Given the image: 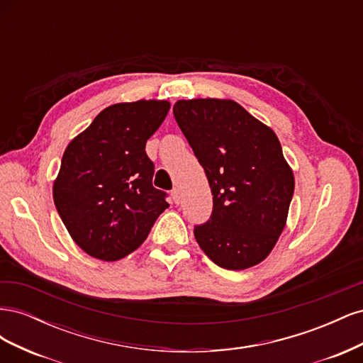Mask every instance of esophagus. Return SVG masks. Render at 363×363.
<instances>
[{
    "mask_svg": "<svg viewBox=\"0 0 363 363\" xmlns=\"http://www.w3.org/2000/svg\"><path fill=\"white\" fill-rule=\"evenodd\" d=\"M171 196H172V200H174L175 204H179V203L182 201V194H180V189H179V188H174V189L171 191Z\"/></svg>",
    "mask_w": 363,
    "mask_h": 363,
    "instance_id": "34e87169",
    "label": "esophagus"
}]
</instances>
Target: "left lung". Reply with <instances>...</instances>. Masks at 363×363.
Segmentation results:
<instances>
[{"mask_svg":"<svg viewBox=\"0 0 363 363\" xmlns=\"http://www.w3.org/2000/svg\"><path fill=\"white\" fill-rule=\"evenodd\" d=\"M172 112L213 195L196 242L221 268L257 265L283 232L295 186L276 133L232 100H180Z\"/></svg>","mask_w":363,"mask_h":363,"instance_id":"obj_1","label":"left lung"}]
</instances>
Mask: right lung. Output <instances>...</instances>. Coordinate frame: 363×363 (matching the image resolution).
<instances>
[{
    "label": "right lung",
    "instance_id": "obj_1",
    "mask_svg": "<svg viewBox=\"0 0 363 363\" xmlns=\"http://www.w3.org/2000/svg\"><path fill=\"white\" fill-rule=\"evenodd\" d=\"M169 111L168 101L139 100L106 107L62 157L52 199L74 242L106 262L125 257L147 239L169 207L152 186L145 152Z\"/></svg>",
    "mask_w": 363,
    "mask_h": 363
}]
</instances>
